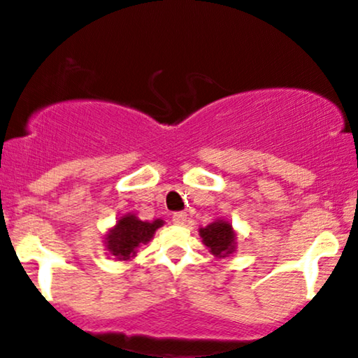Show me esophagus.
<instances>
[{
	"label": "esophagus",
	"mask_w": 358,
	"mask_h": 358,
	"mask_svg": "<svg viewBox=\"0 0 358 358\" xmlns=\"http://www.w3.org/2000/svg\"><path fill=\"white\" fill-rule=\"evenodd\" d=\"M171 219H173L176 225H183L185 222H187V213H185V212H175Z\"/></svg>",
	"instance_id": "34e87169"
}]
</instances>
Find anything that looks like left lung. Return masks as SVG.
<instances>
[{
  "label": "left lung",
  "instance_id": "1",
  "mask_svg": "<svg viewBox=\"0 0 358 358\" xmlns=\"http://www.w3.org/2000/svg\"><path fill=\"white\" fill-rule=\"evenodd\" d=\"M200 236H202L203 244L217 257H225L227 254H231L236 245L232 225L224 220H217L205 229H200Z\"/></svg>",
  "mask_w": 358,
  "mask_h": 358
}]
</instances>
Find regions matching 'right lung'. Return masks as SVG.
Returning a JSON list of instances; mask_svg holds the SVG:
<instances>
[{"label": "right lung", "instance_id": "1", "mask_svg": "<svg viewBox=\"0 0 358 358\" xmlns=\"http://www.w3.org/2000/svg\"><path fill=\"white\" fill-rule=\"evenodd\" d=\"M162 225L163 220L159 219L155 222H143L134 215H124L117 220L116 227L106 237V241H108L106 244H108V249L113 252V256L126 261L136 254L139 245L150 242L156 229L162 227Z\"/></svg>", "mask_w": 358, "mask_h": 358}]
</instances>
